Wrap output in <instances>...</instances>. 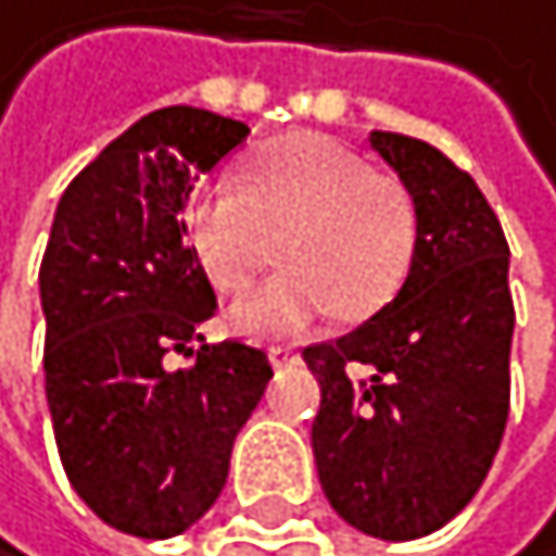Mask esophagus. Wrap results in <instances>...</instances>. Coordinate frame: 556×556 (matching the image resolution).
I'll list each match as a JSON object with an SVG mask.
<instances>
[{
	"mask_svg": "<svg viewBox=\"0 0 556 556\" xmlns=\"http://www.w3.org/2000/svg\"><path fill=\"white\" fill-rule=\"evenodd\" d=\"M269 361H273V367H290V364H298V350L290 343H276L269 350Z\"/></svg>",
	"mask_w": 556,
	"mask_h": 556,
	"instance_id": "esophagus-1",
	"label": "esophagus"
}]
</instances>
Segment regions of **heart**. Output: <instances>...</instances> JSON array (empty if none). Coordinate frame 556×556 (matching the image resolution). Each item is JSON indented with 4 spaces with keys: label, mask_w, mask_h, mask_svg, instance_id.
Here are the masks:
<instances>
[{
    "label": "heart",
    "mask_w": 556,
    "mask_h": 556,
    "mask_svg": "<svg viewBox=\"0 0 556 556\" xmlns=\"http://www.w3.org/2000/svg\"><path fill=\"white\" fill-rule=\"evenodd\" d=\"M189 235L210 280L244 290L230 321L249 336H290L332 312L361 321L381 312L414 269L420 210L409 185L371 170L326 136H290L262 150L238 181L206 185L189 206Z\"/></svg>",
    "instance_id": "1"
}]
</instances>
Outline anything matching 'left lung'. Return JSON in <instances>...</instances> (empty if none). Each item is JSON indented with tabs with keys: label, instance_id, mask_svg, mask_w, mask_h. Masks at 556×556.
Segmentation results:
<instances>
[{
	"label": "left lung",
	"instance_id": "left-lung-1",
	"mask_svg": "<svg viewBox=\"0 0 556 556\" xmlns=\"http://www.w3.org/2000/svg\"><path fill=\"white\" fill-rule=\"evenodd\" d=\"M371 147L417 199V255L375 318L304 346L321 386L312 448L340 519L378 540H417L469 505L505 434L508 241L477 181L431 142L371 132ZM354 363L372 375L354 379Z\"/></svg>",
	"mask_w": 556,
	"mask_h": 556
}]
</instances>
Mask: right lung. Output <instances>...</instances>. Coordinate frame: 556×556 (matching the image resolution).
<instances>
[{
    "mask_svg": "<svg viewBox=\"0 0 556 556\" xmlns=\"http://www.w3.org/2000/svg\"><path fill=\"white\" fill-rule=\"evenodd\" d=\"M244 136L202 108L150 111L70 181L41 258L62 469L97 519L139 540L178 536L213 508L273 378L266 350L202 343L216 294L185 241L199 170Z\"/></svg>",
    "mask_w": 556,
    "mask_h": 556,
    "instance_id": "add662e5",
    "label": "right lung"
}]
</instances>
